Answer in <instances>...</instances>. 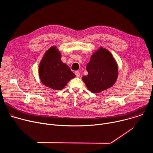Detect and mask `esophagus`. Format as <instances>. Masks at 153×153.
I'll use <instances>...</instances> for the list:
<instances>
[{"instance_id":"obj_1","label":"esophagus","mask_w":153,"mask_h":153,"mask_svg":"<svg viewBox=\"0 0 153 153\" xmlns=\"http://www.w3.org/2000/svg\"><path fill=\"white\" fill-rule=\"evenodd\" d=\"M75 75L77 77H80V72L79 71H76L75 72Z\"/></svg>"}]
</instances>
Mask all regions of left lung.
<instances>
[{
    "label": "left lung",
    "mask_w": 153,
    "mask_h": 153,
    "mask_svg": "<svg viewBox=\"0 0 153 153\" xmlns=\"http://www.w3.org/2000/svg\"><path fill=\"white\" fill-rule=\"evenodd\" d=\"M88 74L82 77L87 87L93 93H99L113 85L118 76L117 64L113 56L100 48L87 64Z\"/></svg>",
    "instance_id": "1"
}]
</instances>
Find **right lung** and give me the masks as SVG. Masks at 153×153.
Segmentation results:
<instances>
[{
  "label": "right lung",
  "mask_w": 153,
  "mask_h": 153,
  "mask_svg": "<svg viewBox=\"0 0 153 153\" xmlns=\"http://www.w3.org/2000/svg\"><path fill=\"white\" fill-rule=\"evenodd\" d=\"M39 76L42 83L54 90H61L69 80L75 77L69 67L61 60V54L56 47L45 53L39 66Z\"/></svg>",
  "instance_id": "add662e5"
}]
</instances>
